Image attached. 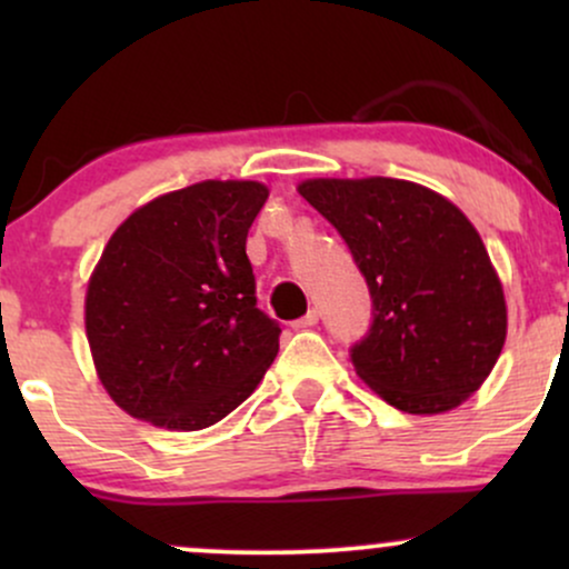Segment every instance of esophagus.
Here are the masks:
<instances>
[{
  "label": "esophagus",
  "instance_id": "1",
  "mask_svg": "<svg viewBox=\"0 0 569 569\" xmlns=\"http://www.w3.org/2000/svg\"><path fill=\"white\" fill-rule=\"evenodd\" d=\"M318 323V310H310L305 318L293 321V329H312Z\"/></svg>",
  "mask_w": 569,
  "mask_h": 569
}]
</instances>
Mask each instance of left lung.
I'll use <instances>...</instances> for the list:
<instances>
[{
    "label": "left lung",
    "mask_w": 569,
    "mask_h": 569,
    "mask_svg": "<svg viewBox=\"0 0 569 569\" xmlns=\"http://www.w3.org/2000/svg\"><path fill=\"white\" fill-rule=\"evenodd\" d=\"M299 194L342 234L371 297L350 348L390 407L439 415L487 380L506 342V299L479 232L441 194L401 179H312Z\"/></svg>",
    "instance_id": "obj_1"
}]
</instances>
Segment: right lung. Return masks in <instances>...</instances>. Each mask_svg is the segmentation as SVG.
<instances>
[{
    "mask_svg": "<svg viewBox=\"0 0 569 569\" xmlns=\"http://www.w3.org/2000/svg\"><path fill=\"white\" fill-rule=\"evenodd\" d=\"M259 181H200L117 227L84 299L103 388L130 417L168 430L219 422L278 356L280 326L257 307L246 238Z\"/></svg>",
    "mask_w": 569,
    "mask_h": 569,
    "instance_id": "obj_1",
    "label": "right lung"
}]
</instances>
